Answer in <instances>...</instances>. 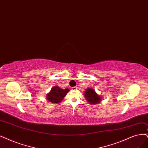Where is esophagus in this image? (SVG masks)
I'll list each match as a JSON object with an SVG mask.
<instances>
[{
    "label": "esophagus",
    "mask_w": 148,
    "mask_h": 148,
    "mask_svg": "<svg viewBox=\"0 0 148 148\" xmlns=\"http://www.w3.org/2000/svg\"><path fill=\"white\" fill-rule=\"evenodd\" d=\"M72 90H76L77 89V86H74V87H72Z\"/></svg>",
    "instance_id": "34e87169"
}]
</instances>
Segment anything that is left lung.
Wrapping results in <instances>:
<instances>
[{"label": "left lung", "instance_id": "8db88e82", "mask_svg": "<svg viewBox=\"0 0 148 148\" xmlns=\"http://www.w3.org/2000/svg\"><path fill=\"white\" fill-rule=\"evenodd\" d=\"M84 96L86 98V100L91 104H97L99 103L102 99V97L98 95L95 91V89L92 88H86L84 92Z\"/></svg>", "mask_w": 148, "mask_h": 148}]
</instances>
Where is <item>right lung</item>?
<instances>
[{
    "label": "right lung",
    "mask_w": 148,
    "mask_h": 148,
    "mask_svg": "<svg viewBox=\"0 0 148 148\" xmlns=\"http://www.w3.org/2000/svg\"><path fill=\"white\" fill-rule=\"evenodd\" d=\"M69 91V88L62 89L58 86H55L46 95V99L51 103H58L62 102Z\"/></svg>",
    "instance_id": "right-lung-1"
}]
</instances>
